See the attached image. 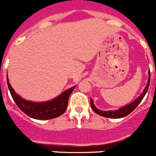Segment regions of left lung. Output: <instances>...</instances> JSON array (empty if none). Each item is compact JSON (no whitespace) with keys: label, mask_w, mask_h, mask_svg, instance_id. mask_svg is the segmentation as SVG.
<instances>
[{"label":"left lung","mask_w":156,"mask_h":156,"mask_svg":"<svg viewBox=\"0 0 156 156\" xmlns=\"http://www.w3.org/2000/svg\"><path fill=\"white\" fill-rule=\"evenodd\" d=\"M148 75H149V78H148V84L145 87V88L144 89V91L137 98L136 100H134L133 102H131L130 104L124 106V107H122L121 108L118 110H115V111H102V110H100L98 108H97L94 106L93 102V100L92 98H90V106H91V108L94 110L95 113L98 114V115H101V116L104 117H108V118H114V119H118V118H122V117H124L126 115H129V113H131L132 112L137 108V105L140 104V102L142 101V99L144 98V95L147 93L148 90V87H149L150 84V77H151V74H150V71L148 72Z\"/></svg>","instance_id":"1"}]
</instances>
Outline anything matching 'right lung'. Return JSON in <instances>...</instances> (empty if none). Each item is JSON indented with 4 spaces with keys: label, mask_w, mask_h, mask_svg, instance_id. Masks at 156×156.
<instances>
[{
    "label": "right lung",
    "mask_w": 156,
    "mask_h": 156,
    "mask_svg": "<svg viewBox=\"0 0 156 156\" xmlns=\"http://www.w3.org/2000/svg\"><path fill=\"white\" fill-rule=\"evenodd\" d=\"M8 89L14 101L19 109L26 115L36 119H51L58 117L65 112L68 106V101L70 94L75 89L76 86L65 90L55 98L44 102H34L22 98L15 92L11 86L7 76Z\"/></svg>",
    "instance_id": "add662e5"
}]
</instances>
